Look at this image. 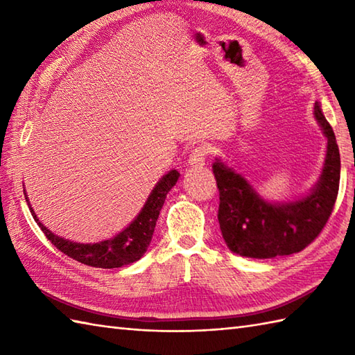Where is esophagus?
Wrapping results in <instances>:
<instances>
[{
    "instance_id": "1",
    "label": "esophagus",
    "mask_w": 355,
    "mask_h": 355,
    "mask_svg": "<svg viewBox=\"0 0 355 355\" xmlns=\"http://www.w3.org/2000/svg\"><path fill=\"white\" fill-rule=\"evenodd\" d=\"M207 155H209L207 146H197L189 155V164L193 166V168H201V166H205Z\"/></svg>"
}]
</instances>
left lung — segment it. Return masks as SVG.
I'll return each mask as SVG.
<instances>
[{
	"label": "left lung",
	"mask_w": 355,
	"mask_h": 355,
	"mask_svg": "<svg viewBox=\"0 0 355 355\" xmlns=\"http://www.w3.org/2000/svg\"><path fill=\"white\" fill-rule=\"evenodd\" d=\"M314 116L328 139L327 160L318 186L302 200L270 205L243 175L220 160L214 164L220 191L218 221L225 244L233 253L267 259L302 252L327 225L338 193L340 153L333 128L318 102Z\"/></svg>",
	"instance_id": "8db88e82"
}]
</instances>
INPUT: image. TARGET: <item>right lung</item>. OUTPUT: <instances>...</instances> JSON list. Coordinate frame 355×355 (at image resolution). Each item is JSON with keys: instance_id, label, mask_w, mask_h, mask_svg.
<instances>
[{"instance_id": "add662e5", "label": "right lung", "mask_w": 355, "mask_h": 355, "mask_svg": "<svg viewBox=\"0 0 355 355\" xmlns=\"http://www.w3.org/2000/svg\"><path fill=\"white\" fill-rule=\"evenodd\" d=\"M178 177L180 173L175 169L166 173L160 182L157 183L154 191L150 192L145 207L141 209L137 218L123 232H120L117 236L102 241V243L79 244L59 238L44 227L42 223H40V220L36 218L32 207H30V212H32L35 221L44 232V235L64 254L89 267L117 268L139 261L145 254L150 239H153L157 218L160 215L166 195L175 186ZM26 201L28 202L27 198Z\"/></svg>"}]
</instances>
